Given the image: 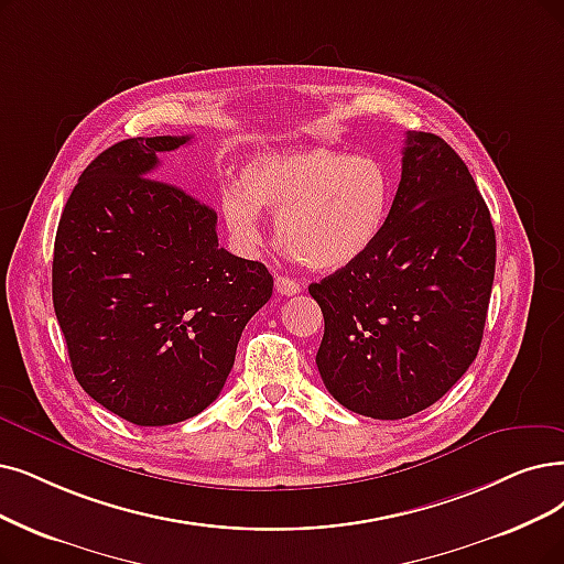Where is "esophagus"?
Wrapping results in <instances>:
<instances>
[{
  "mask_svg": "<svg viewBox=\"0 0 564 564\" xmlns=\"http://www.w3.org/2000/svg\"><path fill=\"white\" fill-rule=\"evenodd\" d=\"M275 289H278V294H282V296H296L301 291V284L296 280L286 278V275H278L275 278Z\"/></svg>",
  "mask_w": 564,
  "mask_h": 564,
  "instance_id": "34e87169",
  "label": "esophagus"
}]
</instances>
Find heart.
<instances>
[{
    "instance_id": "obj_1",
    "label": "heart",
    "mask_w": 564,
    "mask_h": 564,
    "mask_svg": "<svg viewBox=\"0 0 564 564\" xmlns=\"http://www.w3.org/2000/svg\"><path fill=\"white\" fill-rule=\"evenodd\" d=\"M393 180L370 154L291 148L252 156L240 187L219 196V210L240 247L261 240V213H278V238L299 263L340 270L364 257L387 227Z\"/></svg>"
}]
</instances>
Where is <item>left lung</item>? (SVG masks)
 I'll use <instances>...</instances> for the list:
<instances>
[{
  "label": "left lung",
  "mask_w": 564,
  "mask_h": 564,
  "mask_svg": "<svg viewBox=\"0 0 564 564\" xmlns=\"http://www.w3.org/2000/svg\"><path fill=\"white\" fill-rule=\"evenodd\" d=\"M492 278L495 229L475 177L444 139L408 131L379 240L310 284L328 393L381 421L431 408L477 358Z\"/></svg>",
  "instance_id": "1"
}]
</instances>
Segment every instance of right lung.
<instances>
[{
  "label": "right lung",
  "instance_id": "right-lung-1",
  "mask_svg": "<svg viewBox=\"0 0 564 564\" xmlns=\"http://www.w3.org/2000/svg\"><path fill=\"white\" fill-rule=\"evenodd\" d=\"M192 137L127 139L78 177L62 210L53 305L83 391L137 425L204 412L273 275L219 247L217 213L150 177Z\"/></svg>",
  "mask_w": 564,
  "mask_h": 564
}]
</instances>
